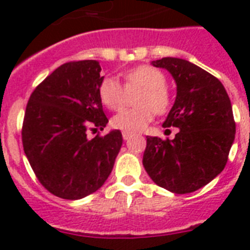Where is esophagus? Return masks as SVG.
<instances>
[{
    "instance_id": "esophagus-1",
    "label": "esophagus",
    "mask_w": 250,
    "mask_h": 250,
    "mask_svg": "<svg viewBox=\"0 0 250 250\" xmlns=\"http://www.w3.org/2000/svg\"><path fill=\"white\" fill-rule=\"evenodd\" d=\"M122 136H123V139H125V140H128L129 137L132 136V133H129V132H123V133H122Z\"/></svg>"
}]
</instances>
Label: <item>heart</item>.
Masks as SVG:
<instances>
[{
  "mask_svg": "<svg viewBox=\"0 0 250 250\" xmlns=\"http://www.w3.org/2000/svg\"><path fill=\"white\" fill-rule=\"evenodd\" d=\"M143 89L139 109H125L111 119L115 128L125 132H140L153 121L154 113L164 114L170 107L166 76L152 66H139L125 74V86L115 78H106L100 85L102 104L111 110L121 109L127 100V90Z\"/></svg>",
  "mask_w": 250,
  "mask_h": 250,
  "instance_id": "1",
  "label": "heart"
}]
</instances>
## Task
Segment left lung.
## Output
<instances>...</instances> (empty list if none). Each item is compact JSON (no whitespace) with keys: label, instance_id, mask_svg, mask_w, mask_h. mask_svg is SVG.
<instances>
[{"label":"left lung","instance_id":"obj_1","mask_svg":"<svg viewBox=\"0 0 250 250\" xmlns=\"http://www.w3.org/2000/svg\"><path fill=\"white\" fill-rule=\"evenodd\" d=\"M176 83V98L164 127H178L174 140L146 137L143 165L157 186L172 193L200 189L221 174L236 132L232 106L223 84L182 58L153 61Z\"/></svg>","mask_w":250,"mask_h":250}]
</instances>
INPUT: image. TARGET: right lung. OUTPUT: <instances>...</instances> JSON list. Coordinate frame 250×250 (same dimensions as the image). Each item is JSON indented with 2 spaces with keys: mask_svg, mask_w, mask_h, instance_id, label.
<instances>
[{
  "mask_svg": "<svg viewBox=\"0 0 250 250\" xmlns=\"http://www.w3.org/2000/svg\"><path fill=\"white\" fill-rule=\"evenodd\" d=\"M98 61L68 62L54 70L32 92L25 109L21 141L39 182L57 197L79 200L104 186L113 170L123 137L119 129L86 137L92 127L104 129Z\"/></svg>",
  "mask_w": 250,
  "mask_h": 250,
  "instance_id": "right-lung-1",
  "label": "right lung"
}]
</instances>
